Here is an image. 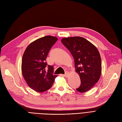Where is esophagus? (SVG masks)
<instances>
[{
    "label": "esophagus",
    "instance_id": "1",
    "mask_svg": "<svg viewBox=\"0 0 122 122\" xmlns=\"http://www.w3.org/2000/svg\"><path fill=\"white\" fill-rule=\"evenodd\" d=\"M64 76L65 77H68V76H69V73H68V72H67V73H66L65 74H64Z\"/></svg>",
    "mask_w": 122,
    "mask_h": 122
}]
</instances>
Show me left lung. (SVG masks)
Masks as SVG:
<instances>
[{"label":"left lung","mask_w":122,"mask_h":122,"mask_svg":"<svg viewBox=\"0 0 122 122\" xmlns=\"http://www.w3.org/2000/svg\"><path fill=\"white\" fill-rule=\"evenodd\" d=\"M61 41L75 61V71L81 82L76 90L80 93L90 90L97 83L102 73V61L98 49L81 37L64 38Z\"/></svg>","instance_id":"8db88e82"}]
</instances>
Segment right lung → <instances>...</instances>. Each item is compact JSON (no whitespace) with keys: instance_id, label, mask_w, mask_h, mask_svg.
<instances>
[{"instance_id":"right-lung-1","label":"right lung","mask_w":122,"mask_h":122,"mask_svg":"<svg viewBox=\"0 0 122 122\" xmlns=\"http://www.w3.org/2000/svg\"><path fill=\"white\" fill-rule=\"evenodd\" d=\"M57 40L51 36L41 37L30 44L23 54L22 74L29 87L37 92L49 89L57 76L53 74V66L46 62L49 51Z\"/></svg>"}]
</instances>
